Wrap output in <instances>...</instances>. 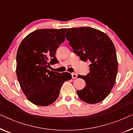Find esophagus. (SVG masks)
Instances as JSON below:
<instances>
[{
    "label": "esophagus",
    "instance_id": "obj_1",
    "mask_svg": "<svg viewBox=\"0 0 133 133\" xmlns=\"http://www.w3.org/2000/svg\"><path fill=\"white\" fill-rule=\"evenodd\" d=\"M72 78L73 79H75V78H77V74H75V73H72Z\"/></svg>",
    "mask_w": 133,
    "mask_h": 133
}]
</instances>
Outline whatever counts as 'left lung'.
I'll return each instance as SVG.
<instances>
[{
    "label": "left lung",
    "mask_w": 133,
    "mask_h": 133,
    "mask_svg": "<svg viewBox=\"0 0 133 133\" xmlns=\"http://www.w3.org/2000/svg\"><path fill=\"white\" fill-rule=\"evenodd\" d=\"M66 39L82 61H90L87 75H78L86 84L77 91L79 98L87 103L96 104L110 94L115 83L118 63L114 44L108 36L89 27L69 28Z\"/></svg>",
    "instance_id": "left-lung-1"
}]
</instances>
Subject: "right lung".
Instances as JSON below:
<instances>
[{"label": "right lung", "instance_id": "right-lung-1", "mask_svg": "<svg viewBox=\"0 0 133 133\" xmlns=\"http://www.w3.org/2000/svg\"><path fill=\"white\" fill-rule=\"evenodd\" d=\"M66 29H42L30 33L18 47L16 72L22 91L30 102L39 106L51 104L58 98L64 82L70 74L50 71L48 67L58 62L55 56L64 42Z\"/></svg>", "mask_w": 133, "mask_h": 133}]
</instances>
